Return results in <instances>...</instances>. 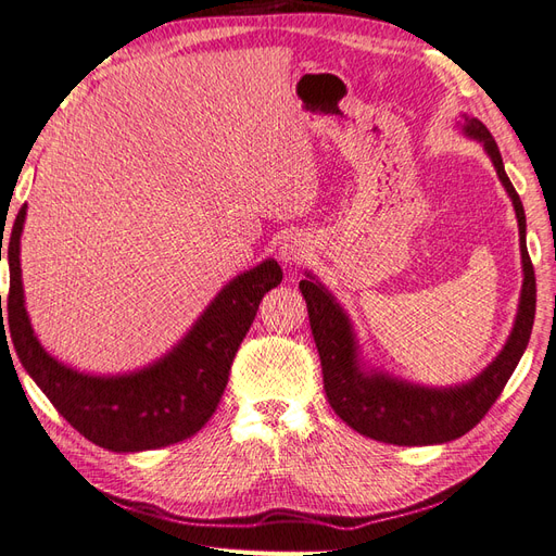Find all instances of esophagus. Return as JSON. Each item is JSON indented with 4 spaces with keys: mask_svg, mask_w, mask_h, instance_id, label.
Masks as SVG:
<instances>
[{
    "mask_svg": "<svg viewBox=\"0 0 556 556\" xmlns=\"http://www.w3.org/2000/svg\"><path fill=\"white\" fill-rule=\"evenodd\" d=\"M307 251H309L307 241L291 235L279 244V258H281V263L295 265V263H303V258H307Z\"/></svg>",
    "mask_w": 556,
    "mask_h": 556,
    "instance_id": "esophagus-1",
    "label": "esophagus"
}]
</instances>
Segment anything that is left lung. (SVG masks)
Here are the masks:
<instances>
[{
  "label": "left lung",
  "instance_id": "left-lung-1",
  "mask_svg": "<svg viewBox=\"0 0 556 556\" xmlns=\"http://www.w3.org/2000/svg\"><path fill=\"white\" fill-rule=\"evenodd\" d=\"M460 131L483 146L491 156L495 174L501 178L505 192L511 199L519 225L521 249V295L515 326L507 336V343L497 357L477 374L472 380L451 388H427L418 382L390 376L380 368H371L362 362L357 333L352 329L348 312L324 283L305 273L298 283L303 291L309 315V329L315 336L321 359L324 390L336 414L343 418L354 432L371 437L376 441L396 446H430L444 444L463 437L465 432L489 414V408L501 396L505 382L515 374L521 354L529 345L533 319H535V273L526 249V213L523 204L509 182L501 150L493 136L477 117L460 115Z\"/></svg>",
  "mask_w": 556,
  "mask_h": 556
}]
</instances>
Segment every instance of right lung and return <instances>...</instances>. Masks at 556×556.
Returning <instances> with one entry per match:
<instances>
[{
    "label": "right lung",
    "mask_w": 556,
    "mask_h": 556,
    "mask_svg": "<svg viewBox=\"0 0 556 556\" xmlns=\"http://www.w3.org/2000/svg\"><path fill=\"white\" fill-rule=\"evenodd\" d=\"M25 213L27 206L18 211L9 237V319L0 336H11L37 388L79 434L108 451H152L197 434L220 402L232 359L263 295L281 281L279 263L267 258L227 281L190 331L156 362L117 376L81 374L51 357L27 317L21 279Z\"/></svg>",
    "instance_id": "add662e5"
}]
</instances>
